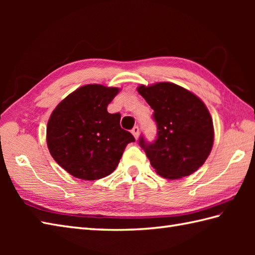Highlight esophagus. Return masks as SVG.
<instances>
[{"instance_id": "1", "label": "esophagus", "mask_w": 255, "mask_h": 255, "mask_svg": "<svg viewBox=\"0 0 255 255\" xmlns=\"http://www.w3.org/2000/svg\"><path fill=\"white\" fill-rule=\"evenodd\" d=\"M131 132H132V134H133V137L136 138V139H138V137H139V127H138V126H134V127L131 129Z\"/></svg>"}]
</instances>
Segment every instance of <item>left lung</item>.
<instances>
[{
	"instance_id": "8db88e82",
	"label": "left lung",
	"mask_w": 255,
	"mask_h": 255,
	"mask_svg": "<svg viewBox=\"0 0 255 255\" xmlns=\"http://www.w3.org/2000/svg\"><path fill=\"white\" fill-rule=\"evenodd\" d=\"M141 95L153 110L156 139L140 137L139 144L159 175L170 180L193 174L213 148L214 126L207 107L196 95L170 82L140 85Z\"/></svg>"
}]
</instances>
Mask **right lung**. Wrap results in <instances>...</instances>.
<instances>
[{
    "instance_id": "obj_1",
    "label": "right lung",
    "mask_w": 255,
    "mask_h": 255,
    "mask_svg": "<svg viewBox=\"0 0 255 255\" xmlns=\"http://www.w3.org/2000/svg\"><path fill=\"white\" fill-rule=\"evenodd\" d=\"M119 89L88 84L58 104L47 125V145L57 163L74 177L94 181L116 169L132 134L121 127V114L107 106Z\"/></svg>"
}]
</instances>
